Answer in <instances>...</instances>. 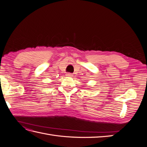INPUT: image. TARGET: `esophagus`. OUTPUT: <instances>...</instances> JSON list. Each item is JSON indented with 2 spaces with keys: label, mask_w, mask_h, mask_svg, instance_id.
<instances>
[{
  "label": "esophagus",
  "mask_w": 147,
  "mask_h": 147,
  "mask_svg": "<svg viewBox=\"0 0 147 147\" xmlns=\"http://www.w3.org/2000/svg\"><path fill=\"white\" fill-rule=\"evenodd\" d=\"M66 76H67V77H72V74H70V73H68V74H66Z\"/></svg>",
  "instance_id": "34e87169"
}]
</instances>
